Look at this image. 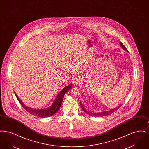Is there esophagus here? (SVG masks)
<instances>
[{"mask_svg": "<svg viewBox=\"0 0 149 149\" xmlns=\"http://www.w3.org/2000/svg\"><path fill=\"white\" fill-rule=\"evenodd\" d=\"M81 80V78L80 77H77L75 78L74 79V80H73V84L74 85H78L79 84L80 81Z\"/></svg>", "mask_w": 149, "mask_h": 149, "instance_id": "esophagus-1", "label": "esophagus"}]
</instances>
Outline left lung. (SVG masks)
Here are the masks:
<instances>
[{
    "instance_id": "8db88e82",
    "label": "left lung",
    "mask_w": 149,
    "mask_h": 149,
    "mask_svg": "<svg viewBox=\"0 0 149 149\" xmlns=\"http://www.w3.org/2000/svg\"><path fill=\"white\" fill-rule=\"evenodd\" d=\"M120 46H122V47L126 51H128L127 49L126 48V47L123 45V44L122 43H120ZM121 106V105H120ZM120 106L117 107H116V108H114L113 109H111V110H109V111H106V112H99V113H91V112H88L87 111L85 110V109H84V107L83 106V105L81 104H80V106L81 107V108L83 109V111H84L86 113L90 115V116H94V117H103V116H108V115H109V114H111L112 113H114L115 111H116L117 110H118V109H119V108L120 107Z\"/></svg>"
}]
</instances>
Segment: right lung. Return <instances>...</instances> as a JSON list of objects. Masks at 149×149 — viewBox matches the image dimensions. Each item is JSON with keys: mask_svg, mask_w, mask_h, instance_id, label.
<instances>
[{"mask_svg": "<svg viewBox=\"0 0 149 149\" xmlns=\"http://www.w3.org/2000/svg\"><path fill=\"white\" fill-rule=\"evenodd\" d=\"M71 85L70 84V85L66 86L65 88H64V89L59 93V94L57 96L56 99L54 101V103H53L52 106L48 109H36L31 108L29 107L26 106L22 102L21 100L18 97V96L15 94V95L16 97L17 98V99L18 100L19 103L21 104L22 106L24 108V109H25V110L27 112H28L29 113L33 115V116L44 118V117H50L56 113L61 105L63 100L64 98V95L67 92V91L68 90H69L71 88Z\"/></svg>", "mask_w": 149, "mask_h": 149, "instance_id": "right-lung-1", "label": "right lung"}]
</instances>
